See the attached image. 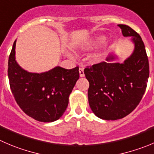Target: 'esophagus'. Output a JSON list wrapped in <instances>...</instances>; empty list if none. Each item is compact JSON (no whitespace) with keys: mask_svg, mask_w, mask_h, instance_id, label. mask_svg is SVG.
I'll list each match as a JSON object with an SVG mask.
<instances>
[{"mask_svg":"<svg viewBox=\"0 0 154 154\" xmlns=\"http://www.w3.org/2000/svg\"><path fill=\"white\" fill-rule=\"evenodd\" d=\"M83 67H80V68H79V72H80V76L81 77H84V71H83Z\"/></svg>","mask_w":154,"mask_h":154,"instance_id":"34e87169","label":"esophagus"}]
</instances>
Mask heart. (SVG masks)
Segmentation results:
<instances>
[{
    "label": "heart",
    "instance_id": "1",
    "mask_svg": "<svg viewBox=\"0 0 154 154\" xmlns=\"http://www.w3.org/2000/svg\"><path fill=\"white\" fill-rule=\"evenodd\" d=\"M105 41L106 37L104 35L101 34V35L95 36L93 38L89 40L88 42H86V44H83L81 47V49L84 50H92L94 49L98 48L101 45H103Z\"/></svg>",
    "mask_w": 154,
    "mask_h": 154
}]
</instances>
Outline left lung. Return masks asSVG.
Returning <instances> with one entry per match:
<instances>
[{"instance_id": "obj_1", "label": "left lung", "mask_w": 154, "mask_h": 154, "mask_svg": "<svg viewBox=\"0 0 154 154\" xmlns=\"http://www.w3.org/2000/svg\"><path fill=\"white\" fill-rule=\"evenodd\" d=\"M124 37H132V54L123 63H111L117 59L110 54L107 62L87 67L84 74L89 83V104L97 117L116 120L127 116L141 101L149 77V62L139 34L126 25H119Z\"/></svg>"}]
</instances>
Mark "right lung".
Instances as JSON below:
<instances>
[{
    "label": "right lung",
    "instance_id": "obj_1",
    "mask_svg": "<svg viewBox=\"0 0 154 154\" xmlns=\"http://www.w3.org/2000/svg\"><path fill=\"white\" fill-rule=\"evenodd\" d=\"M16 42L8 60L9 81L15 100L28 116L37 121L59 120L80 77L79 67L68 70L57 66L41 74L28 72L16 62Z\"/></svg>",
    "mask_w": 154,
    "mask_h": 154
}]
</instances>
